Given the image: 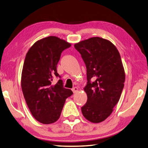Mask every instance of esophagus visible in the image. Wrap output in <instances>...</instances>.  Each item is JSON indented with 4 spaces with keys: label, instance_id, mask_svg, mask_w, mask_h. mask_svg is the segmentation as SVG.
<instances>
[{
    "label": "esophagus",
    "instance_id": "1",
    "mask_svg": "<svg viewBox=\"0 0 148 148\" xmlns=\"http://www.w3.org/2000/svg\"><path fill=\"white\" fill-rule=\"evenodd\" d=\"M72 90H73V92L74 93H76V92H78L79 89L77 88V87H74V88H73V89H72Z\"/></svg>",
    "mask_w": 148,
    "mask_h": 148
}]
</instances>
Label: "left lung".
I'll return each instance as SVG.
<instances>
[{
    "mask_svg": "<svg viewBox=\"0 0 148 148\" xmlns=\"http://www.w3.org/2000/svg\"><path fill=\"white\" fill-rule=\"evenodd\" d=\"M74 47L87 69L84 90L88 100L82 113L90 122H103L112 112L124 88L125 72L119 52L111 41L99 37L82 40Z\"/></svg>",
    "mask_w": 148,
    "mask_h": 148,
    "instance_id": "1",
    "label": "left lung"
}]
</instances>
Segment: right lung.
I'll return each instance as SVG.
<instances>
[{"label":"right lung","mask_w":148,"mask_h":148,"mask_svg":"<svg viewBox=\"0 0 148 148\" xmlns=\"http://www.w3.org/2000/svg\"><path fill=\"white\" fill-rule=\"evenodd\" d=\"M71 44L56 36L36 41L26 54L21 75V88L27 106L34 118L44 124L56 122L66 99L73 94L63 88L62 81H51L59 76L57 65L62 52Z\"/></svg>","instance_id":"1"}]
</instances>
